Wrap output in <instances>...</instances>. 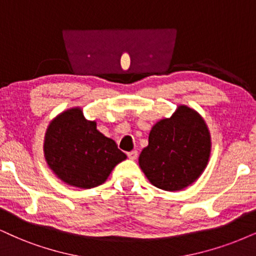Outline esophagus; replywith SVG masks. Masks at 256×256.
<instances>
[{"mask_svg": "<svg viewBox=\"0 0 256 256\" xmlns=\"http://www.w3.org/2000/svg\"><path fill=\"white\" fill-rule=\"evenodd\" d=\"M127 156L130 160H135L138 158V152H136V150H132V152L127 153Z\"/></svg>", "mask_w": 256, "mask_h": 256, "instance_id": "34e87169", "label": "esophagus"}]
</instances>
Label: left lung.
Instances as JSON below:
<instances>
[{
	"instance_id": "obj_1",
	"label": "left lung",
	"mask_w": 256,
	"mask_h": 256,
	"mask_svg": "<svg viewBox=\"0 0 256 256\" xmlns=\"http://www.w3.org/2000/svg\"><path fill=\"white\" fill-rule=\"evenodd\" d=\"M210 150V133L204 120L194 109L179 106L171 118H164L152 128L138 165L154 186L178 191L202 174Z\"/></svg>"
}]
</instances>
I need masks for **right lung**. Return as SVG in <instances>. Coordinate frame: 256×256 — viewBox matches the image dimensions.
I'll list each match as a JSON object with an SVG mask.
<instances>
[{
    "label": "right lung",
    "instance_id": "add662e5",
    "mask_svg": "<svg viewBox=\"0 0 256 256\" xmlns=\"http://www.w3.org/2000/svg\"><path fill=\"white\" fill-rule=\"evenodd\" d=\"M44 153L50 168L66 184L96 188L127 158L112 138L96 129V122L84 118L80 108L58 115L50 123Z\"/></svg>",
    "mask_w": 256,
    "mask_h": 256
}]
</instances>
